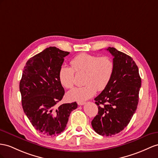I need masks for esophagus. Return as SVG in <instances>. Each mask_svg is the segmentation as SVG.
<instances>
[{
  "label": "esophagus",
  "instance_id": "34e87169",
  "mask_svg": "<svg viewBox=\"0 0 158 158\" xmlns=\"http://www.w3.org/2000/svg\"><path fill=\"white\" fill-rule=\"evenodd\" d=\"M85 103V102H77V104L79 105V106H83V105H84Z\"/></svg>",
  "mask_w": 158,
  "mask_h": 158
}]
</instances>
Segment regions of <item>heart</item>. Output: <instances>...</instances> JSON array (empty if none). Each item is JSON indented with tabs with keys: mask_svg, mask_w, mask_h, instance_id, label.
Returning <instances> with one entry per match:
<instances>
[{
	"mask_svg": "<svg viewBox=\"0 0 158 158\" xmlns=\"http://www.w3.org/2000/svg\"><path fill=\"white\" fill-rule=\"evenodd\" d=\"M70 63L72 67L63 65L59 71V79L63 87L70 89L74 85L75 71L85 73L83 78L85 85L67 93V99L71 101L87 100L95 94L97 89H105L114 71V60L107 56L81 53L73 58Z\"/></svg>",
	"mask_w": 158,
	"mask_h": 158,
	"instance_id": "1",
	"label": "heart"
}]
</instances>
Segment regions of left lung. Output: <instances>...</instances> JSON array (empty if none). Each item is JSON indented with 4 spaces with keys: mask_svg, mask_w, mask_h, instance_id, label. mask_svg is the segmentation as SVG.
<instances>
[{
    "mask_svg": "<svg viewBox=\"0 0 158 158\" xmlns=\"http://www.w3.org/2000/svg\"><path fill=\"white\" fill-rule=\"evenodd\" d=\"M107 50L114 57V71L107 87L94 99L98 114L91 125L98 134L111 136L122 131L135 114L141 80L130 56L114 47Z\"/></svg>",
    "mask_w": 158,
    "mask_h": 158,
    "instance_id": "1",
    "label": "left lung"
}]
</instances>
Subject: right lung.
Instances as JSON below:
<instances>
[{
    "label": "right lung",
    "instance_id": "right-lung-1",
    "mask_svg": "<svg viewBox=\"0 0 158 158\" xmlns=\"http://www.w3.org/2000/svg\"><path fill=\"white\" fill-rule=\"evenodd\" d=\"M69 54L55 47L45 48L28 60L20 81L23 111L36 130L47 136L63 132L77 107L76 102L56 106L64 94L59 71Z\"/></svg>",
    "mask_w": 158,
    "mask_h": 158
}]
</instances>
